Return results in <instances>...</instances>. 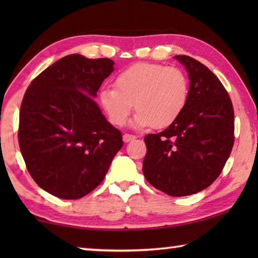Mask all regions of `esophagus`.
Wrapping results in <instances>:
<instances>
[{
    "instance_id": "esophagus-1",
    "label": "esophagus",
    "mask_w": 258,
    "mask_h": 258,
    "mask_svg": "<svg viewBox=\"0 0 258 258\" xmlns=\"http://www.w3.org/2000/svg\"><path fill=\"white\" fill-rule=\"evenodd\" d=\"M135 139V137L134 135H132V134H127V133H125L124 135H123V141L124 142H130V141H133V140Z\"/></svg>"
}]
</instances>
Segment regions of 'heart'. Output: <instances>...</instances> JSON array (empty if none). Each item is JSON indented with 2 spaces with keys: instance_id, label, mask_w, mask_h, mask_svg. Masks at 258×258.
<instances>
[{
  "instance_id": "1",
  "label": "heart",
  "mask_w": 258,
  "mask_h": 258,
  "mask_svg": "<svg viewBox=\"0 0 258 258\" xmlns=\"http://www.w3.org/2000/svg\"><path fill=\"white\" fill-rule=\"evenodd\" d=\"M116 87H103L100 104L110 123L121 126L137 109L132 126L164 128L182 115L189 99V81L180 68L138 62L115 78Z\"/></svg>"
}]
</instances>
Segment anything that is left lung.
Returning a JSON list of instances; mask_svg holds the SVG:
<instances>
[{
	"instance_id": "obj_1",
	"label": "left lung",
	"mask_w": 258,
	"mask_h": 258,
	"mask_svg": "<svg viewBox=\"0 0 258 258\" xmlns=\"http://www.w3.org/2000/svg\"><path fill=\"white\" fill-rule=\"evenodd\" d=\"M189 77L182 115L163 132L145 138L142 171L156 189L172 197L206 189L220 175L234 141V112L220 80L191 56L175 55Z\"/></svg>"
}]
</instances>
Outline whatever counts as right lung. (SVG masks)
Wrapping results in <instances>:
<instances>
[{
  "label": "right lung",
  "mask_w": 258,
  "mask_h": 258,
  "mask_svg": "<svg viewBox=\"0 0 258 258\" xmlns=\"http://www.w3.org/2000/svg\"><path fill=\"white\" fill-rule=\"evenodd\" d=\"M108 58L69 54L30 83L19 115V147L33 180L61 199H78L103 181L123 147L94 101L113 72Z\"/></svg>",
  "instance_id": "add662e5"
}]
</instances>
